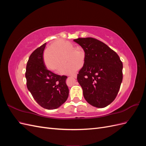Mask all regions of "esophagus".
I'll list each match as a JSON object with an SVG mask.
<instances>
[{
	"mask_svg": "<svg viewBox=\"0 0 146 146\" xmlns=\"http://www.w3.org/2000/svg\"><path fill=\"white\" fill-rule=\"evenodd\" d=\"M71 77H74V78H77V74H74V75H72Z\"/></svg>",
	"mask_w": 146,
	"mask_h": 146,
	"instance_id": "esophagus-1",
	"label": "esophagus"
}]
</instances>
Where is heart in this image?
I'll use <instances>...</instances> for the list:
<instances>
[{"instance_id":"obj_1","label":"heart","mask_w":146,"mask_h":146,"mask_svg":"<svg viewBox=\"0 0 146 146\" xmlns=\"http://www.w3.org/2000/svg\"><path fill=\"white\" fill-rule=\"evenodd\" d=\"M74 46L70 42L62 39L57 40L50 49L47 50L44 54V62L48 69L56 72L61 66L66 64V60L69 64L61 69V74H71L80 67L84 61V55L74 48Z\"/></svg>"}]
</instances>
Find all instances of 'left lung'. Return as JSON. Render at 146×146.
Listing matches in <instances>:
<instances>
[{"label":"left lung","instance_id":"1","mask_svg":"<svg viewBox=\"0 0 146 146\" xmlns=\"http://www.w3.org/2000/svg\"><path fill=\"white\" fill-rule=\"evenodd\" d=\"M85 52L77 81L84 98L97 108H104L115 99L122 81L123 65L119 55L107 44L93 38L74 39Z\"/></svg>","mask_w":146,"mask_h":146}]
</instances>
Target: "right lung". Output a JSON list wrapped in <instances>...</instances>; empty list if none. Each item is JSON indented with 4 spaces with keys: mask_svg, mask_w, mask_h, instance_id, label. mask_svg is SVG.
Returning a JSON list of instances; mask_svg holds the SVG:
<instances>
[{
    "mask_svg": "<svg viewBox=\"0 0 146 146\" xmlns=\"http://www.w3.org/2000/svg\"><path fill=\"white\" fill-rule=\"evenodd\" d=\"M46 42L30 55L26 66L27 86L36 102L44 108L56 109L67 100L69 88L67 76H59L48 70L44 64L43 52Z\"/></svg>",
    "mask_w": 146,
    "mask_h": 146,
    "instance_id": "obj_1",
    "label": "right lung"
}]
</instances>
